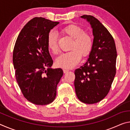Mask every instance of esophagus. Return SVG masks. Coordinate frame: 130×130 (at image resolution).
<instances>
[{"instance_id": "1", "label": "esophagus", "mask_w": 130, "mask_h": 130, "mask_svg": "<svg viewBox=\"0 0 130 130\" xmlns=\"http://www.w3.org/2000/svg\"><path fill=\"white\" fill-rule=\"evenodd\" d=\"M63 73H67L68 72H69V70H68V69H63Z\"/></svg>"}]
</instances>
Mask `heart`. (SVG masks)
Returning a JSON list of instances; mask_svg holds the SVG:
<instances>
[{
	"label": "heart",
	"mask_w": 130,
	"mask_h": 130,
	"mask_svg": "<svg viewBox=\"0 0 130 130\" xmlns=\"http://www.w3.org/2000/svg\"><path fill=\"white\" fill-rule=\"evenodd\" d=\"M63 33L73 39L69 52L63 53L56 60V64L59 67L72 68L78 64L81 55L86 57L90 54L93 41L89 34L85 33L83 28L74 24L65 26L62 29ZM47 47L54 54L59 52L58 37L54 31L49 32L47 36Z\"/></svg>",
	"instance_id": "heart-1"
}]
</instances>
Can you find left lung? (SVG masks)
<instances>
[{
  "label": "left lung",
  "mask_w": 130,
  "mask_h": 130,
  "mask_svg": "<svg viewBox=\"0 0 130 130\" xmlns=\"http://www.w3.org/2000/svg\"><path fill=\"white\" fill-rule=\"evenodd\" d=\"M81 18L90 23L93 45L84 64L74 71L77 97L83 103L94 104L107 95L116 74L117 57L112 36L104 25L92 15Z\"/></svg>",
  "instance_id": "obj_1"
}]
</instances>
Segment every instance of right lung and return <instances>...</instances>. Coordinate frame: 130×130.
Returning a JSON list of instances; mask_svg holds the SVG:
<instances>
[{"label": "right lung", "instance_id": "obj_1", "mask_svg": "<svg viewBox=\"0 0 130 130\" xmlns=\"http://www.w3.org/2000/svg\"><path fill=\"white\" fill-rule=\"evenodd\" d=\"M59 22L36 17L24 26L13 51L15 77L25 98L36 105L54 101L57 84L63 75L61 68L53 69L47 47L50 31Z\"/></svg>", "mask_w": 130, "mask_h": 130}]
</instances>
